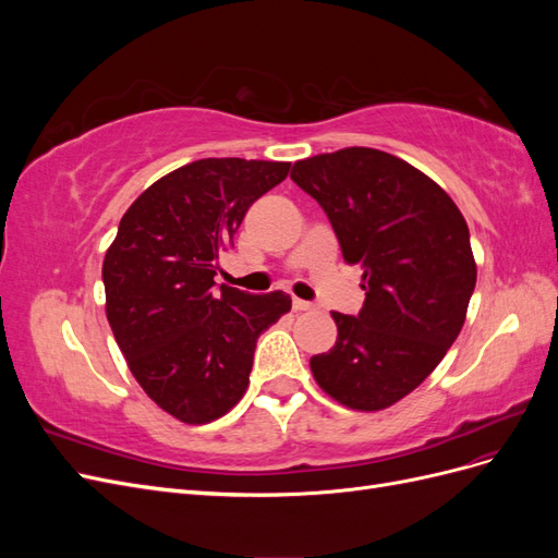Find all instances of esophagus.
I'll return each instance as SVG.
<instances>
[{
	"label": "esophagus",
	"mask_w": 558,
	"mask_h": 558,
	"mask_svg": "<svg viewBox=\"0 0 558 558\" xmlns=\"http://www.w3.org/2000/svg\"><path fill=\"white\" fill-rule=\"evenodd\" d=\"M293 310L295 312H310V310H314V302H307L302 298H293Z\"/></svg>",
	"instance_id": "34e87169"
}]
</instances>
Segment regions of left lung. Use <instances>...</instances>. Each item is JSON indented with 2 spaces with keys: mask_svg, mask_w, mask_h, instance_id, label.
I'll use <instances>...</instances> for the list:
<instances>
[{
  "mask_svg": "<svg viewBox=\"0 0 558 558\" xmlns=\"http://www.w3.org/2000/svg\"><path fill=\"white\" fill-rule=\"evenodd\" d=\"M291 179L328 214L344 263L363 269L365 305L332 312L337 342L312 356V375L349 410L391 408L465 324L477 281L465 218L430 177L377 148L298 160Z\"/></svg>",
  "mask_w": 558,
  "mask_h": 558,
  "instance_id": "8db88e82",
  "label": "left lung"
}]
</instances>
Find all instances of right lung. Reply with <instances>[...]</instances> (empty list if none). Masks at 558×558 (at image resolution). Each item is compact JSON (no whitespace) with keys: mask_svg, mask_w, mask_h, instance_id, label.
<instances>
[{"mask_svg":"<svg viewBox=\"0 0 558 558\" xmlns=\"http://www.w3.org/2000/svg\"><path fill=\"white\" fill-rule=\"evenodd\" d=\"M289 170L244 158L183 165L132 202L107 248L116 342L146 396L183 424H209L242 400L260 332L291 312L283 291L214 289L218 253Z\"/></svg>","mask_w":558,"mask_h":558,"instance_id":"1","label":"right lung"}]
</instances>
